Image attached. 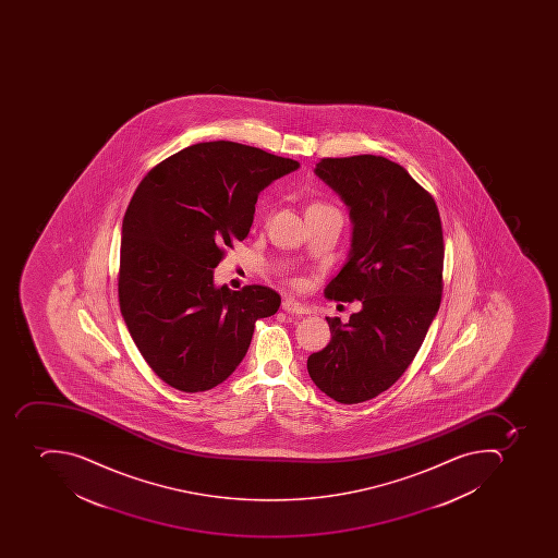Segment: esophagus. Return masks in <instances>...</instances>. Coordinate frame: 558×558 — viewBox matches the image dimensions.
Listing matches in <instances>:
<instances>
[{
	"instance_id": "esophagus-1",
	"label": "esophagus",
	"mask_w": 558,
	"mask_h": 558,
	"mask_svg": "<svg viewBox=\"0 0 558 558\" xmlns=\"http://www.w3.org/2000/svg\"><path fill=\"white\" fill-rule=\"evenodd\" d=\"M282 308H284L286 312H290V314H299V316L311 314V308L305 307L303 303L296 302V300L293 299H286L284 302H282Z\"/></svg>"
}]
</instances>
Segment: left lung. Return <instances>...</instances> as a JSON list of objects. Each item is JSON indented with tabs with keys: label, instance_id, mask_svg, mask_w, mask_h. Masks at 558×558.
I'll return each instance as SVG.
<instances>
[{
	"label": "left lung",
	"instance_id": "obj_1",
	"mask_svg": "<svg viewBox=\"0 0 558 558\" xmlns=\"http://www.w3.org/2000/svg\"><path fill=\"white\" fill-rule=\"evenodd\" d=\"M314 172L342 198L352 223L345 265L325 294L360 300L361 311L347 323L326 317L331 340L308 355V375L331 400L361 403L404 374L438 314L444 230L435 198L400 163L323 158Z\"/></svg>",
	"mask_w": 558,
	"mask_h": 558
}]
</instances>
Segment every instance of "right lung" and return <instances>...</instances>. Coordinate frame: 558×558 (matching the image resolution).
Here are the masks:
<instances>
[{
  "instance_id": "1",
  "label": "right lung",
  "mask_w": 558,
  "mask_h": 558,
  "mask_svg": "<svg viewBox=\"0 0 558 558\" xmlns=\"http://www.w3.org/2000/svg\"><path fill=\"white\" fill-rule=\"evenodd\" d=\"M291 158L232 141L181 149L141 181L123 216L119 299L132 340L163 383L204 392L235 372L255 323L281 296L215 284L225 247L250 233L262 190L296 171Z\"/></svg>"
}]
</instances>
